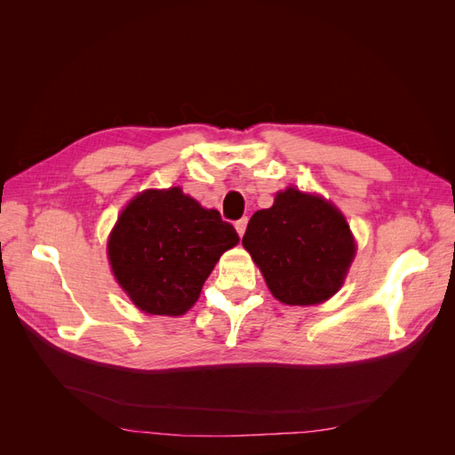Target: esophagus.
<instances>
[{
    "label": "esophagus",
    "instance_id": "34e87169",
    "mask_svg": "<svg viewBox=\"0 0 455 455\" xmlns=\"http://www.w3.org/2000/svg\"><path fill=\"white\" fill-rule=\"evenodd\" d=\"M246 224H249V218H241V220H237V222H235V229H237V233H239V237L244 235Z\"/></svg>",
    "mask_w": 455,
    "mask_h": 455
}]
</instances>
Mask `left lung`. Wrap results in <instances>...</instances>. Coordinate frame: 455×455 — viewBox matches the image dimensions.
Wrapping results in <instances>:
<instances>
[{"mask_svg": "<svg viewBox=\"0 0 455 455\" xmlns=\"http://www.w3.org/2000/svg\"><path fill=\"white\" fill-rule=\"evenodd\" d=\"M243 246L271 294L286 306H315L346 281L356 244L346 216L321 196L286 188L254 212Z\"/></svg>", "mask_w": 455, "mask_h": 455, "instance_id": "1", "label": "left lung"}]
</instances>
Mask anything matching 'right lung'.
I'll list each match as a JSON object with an SVG mask.
<instances>
[{
    "mask_svg": "<svg viewBox=\"0 0 455 455\" xmlns=\"http://www.w3.org/2000/svg\"><path fill=\"white\" fill-rule=\"evenodd\" d=\"M239 243L235 228L180 188L146 189L109 233L112 271L132 304L149 315H184L226 251Z\"/></svg>",
    "mask_w": 455,
    "mask_h": 455,
    "instance_id": "right-lung-1",
    "label": "right lung"
}]
</instances>
